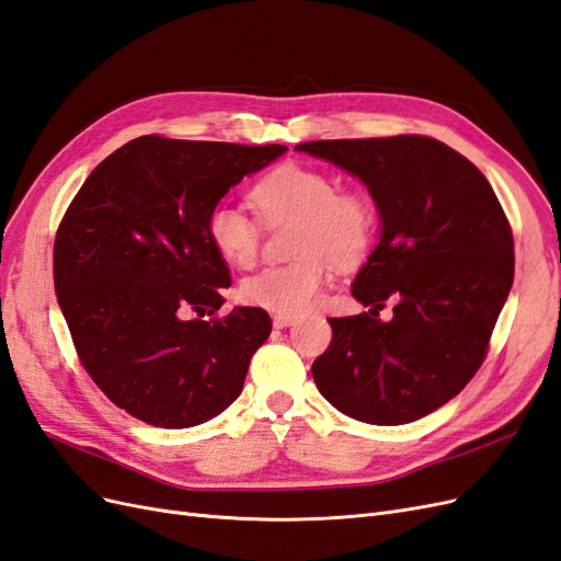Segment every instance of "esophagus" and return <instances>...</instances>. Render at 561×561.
Listing matches in <instances>:
<instances>
[{
  "instance_id": "obj_1",
  "label": "esophagus",
  "mask_w": 561,
  "mask_h": 561,
  "mask_svg": "<svg viewBox=\"0 0 561 561\" xmlns=\"http://www.w3.org/2000/svg\"><path fill=\"white\" fill-rule=\"evenodd\" d=\"M290 325H295L293 316H274V328L283 330V328H290Z\"/></svg>"
}]
</instances>
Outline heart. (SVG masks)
Returning <instances> with one entry per match:
<instances>
[{"label":"heart","mask_w":561,"mask_h":561,"mask_svg":"<svg viewBox=\"0 0 561 561\" xmlns=\"http://www.w3.org/2000/svg\"><path fill=\"white\" fill-rule=\"evenodd\" d=\"M250 201L266 225L295 219V254L301 260L266 266L243 280L241 295L252 307L278 316H301L318 301L336 262H353L375 233V210L360 192L336 190L334 180L311 165L285 163L252 186ZM206 231L219 257L250 266L260 250V229L231 203L208 213Z\"/></svg>","instance_id":"obj_1"}]
</instances>
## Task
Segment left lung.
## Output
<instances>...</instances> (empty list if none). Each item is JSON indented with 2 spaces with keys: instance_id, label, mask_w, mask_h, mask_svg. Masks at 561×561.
Returning <instances> with one entry per match:
<instances>
[{
  "instance_id": "8db88e82",
  "label": "left lung",
  "mask_w": 561,
  "mask_h": 561,
  "mask_svg": "<svg viewBox=\"0 0 561 561\" xmlns=\"http://www.w3.org/2000/svg\"><path fill=\"white\" fill-rule=\"evenodd\" d=\"M358 178L379 213V243L351 285L367 313L328 318L311 371L339 412L402 426L435 412L480 369L515 276L513 231L486 178L421 135L295 147ZM390 296L394 318L378 311Z\"/></svg>"
}]
</instances>
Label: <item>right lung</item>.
I'll list each match as a JSON object with an SVG mask.
<instances>
[{"mask_svg":"<svg viewBox=\"0 0 561 561\" xmlns=\"http://www.w3.org/2000/svg\"><path fill=\"white\" fill-rule=\"evenodd\" d=\"M287 147L142 135L81 184L54 248V283L72 342L98 388L130 416L192 428L241 396L271 318L225 304L229 266L206 219L245 175Z\"/></svg>","mask_w":561,"mask_h":561,"instance_id":"obj_1","label":"right lung"}]
</instances>
